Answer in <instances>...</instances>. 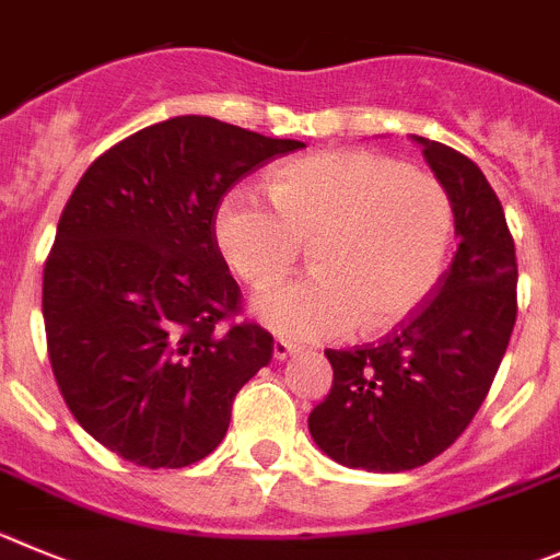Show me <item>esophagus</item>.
<instances>
[{
	"label": "esophagus",
	"mask_w": 560,
	"mask_h": 560,
	"mask_svg": "<svg viewBox=\"0 0 560 560\" xmlns=\"http://www.w3.org/2000/svg\"><path fill=\"white\" fill-rule=\"evenodd\" d=\"M292 351H295V346H292L290 340H284V337H279V340L273 342V357H276V360H287V357H290Z\"/></svg>",
	"instance_id": "1"
}]
</instances>
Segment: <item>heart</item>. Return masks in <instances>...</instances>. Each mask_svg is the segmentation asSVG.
I'll return each mask as SVG.
<instances>
[{
  "label": "heart",
  "mask_w": 560,
  "mask_h": 560,
  "mask_svg": "<svg viewBox=\"0 0 560 560\" xmlns=\"http://www.w3.org/2000/svg\"><path fill=\"white\" fill-rule=\"evenodd\" d=\"M268 198L236 186L220 200L214 236L250 287L279 281L310 243L304 279L270 287L254 315L290 340L380 335L441 284L455 243L450 189L374 150H326L270 173Z\"/></svg>",
  "instance_id": "obj_1"
}]
</instances>
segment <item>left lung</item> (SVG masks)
I'll return each mask as SVG.
<instances>
[{
  "mask_svg": "<svg viewBox=\"0 0 560 560\" xmlns=\"http://www.w3.org/2000/svg\"><path fill=\"white\" fill-rule=\"evenodd\" d=\"M416 142L455 203V259L380 342L326 349L335 380L310 412L312 438L331 460L390 475L435 460L466 432L516 324V248L500 198L471 159Z\"/></svg>",
  "mask_w": 560,
  "mask_h": 560,
  "instance_id": "left-lung-1",
  "label": "left lung"
}]
</instances>
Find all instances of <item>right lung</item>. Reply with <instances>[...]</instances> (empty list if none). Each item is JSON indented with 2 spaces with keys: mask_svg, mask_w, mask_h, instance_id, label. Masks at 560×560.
I'll return each mask as SVG.
<instances>
[{
  "mask_svg": "<svg viewBox=\"0 0 560 560\" xmlns=\"http://www.w3.org/2000/svg\"><path fill=\"white\" fill-rule=\"evenodd\" d=\"M211 117L136 130L83 173L44 265L58 390L94 441L144 468L218 450L234 396L273 360L243 312L214 214L234 184L301 150Z\"/></svg>",
  "mask_w": 560,
  "mask_h": 560,
  "instance_id": "obj_1",
  "label": "right lung"
}]
</instances>
